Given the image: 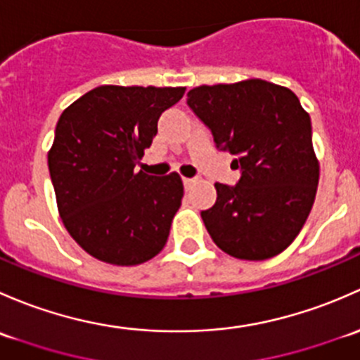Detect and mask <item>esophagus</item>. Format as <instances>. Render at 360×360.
<instances>
[{
    "mask_svg": "<svg viewBox=\"0 0 360 360\" xmlns=\"http://www.w3.org/2000/svg\"><path fill=\"white\" fill-rule=\"evenodd\" d=\"M195 184V179H188V176H184V185L185 187H191V185Z\"/></svg>",
    "mask_w": 360,
    "mask_h": 360,
    "instance_id": "1",
    "label": "esophagus"
}]
</instances>
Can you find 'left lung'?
I'll return each mask as SVG.
<instances>
[{
	"label": "left lung",
	"mask_w": 360,
	"mask_h": 360,
	"mask_svg": "<svg viewBox=\"0 0 360 360\" xmlns=\"http://www.w3.org/2000/svg\"><path fill=\"white\" fill-rule=\"evenodd\" d=\"M187 103L234 154L236 187L214 184L217 202L201 211L213 243L239 260H266L300 234L316 199L319 159L310 116L286 86L263 79L192 88Z\"/></svg>",
	"instance_id": "1"
}]
</instances>
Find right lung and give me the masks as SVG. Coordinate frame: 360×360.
<instances>
[{"mask_svg":"<svg viewBox=\"0 0 360 360\" xmlns=\"http://www.w3.org/2000/svg\"><path fill=\"white\" fill-rule=\"evenodd\" d=\"M184 86H97L62 112L48 169L65 229L94 258L131 266L165 248L184 198L179 173L135 172Z\"/></svg>","mask_w":360,"mask_h":360,"instance_id":"obj_1","label":"right lung"}]
</instances>
